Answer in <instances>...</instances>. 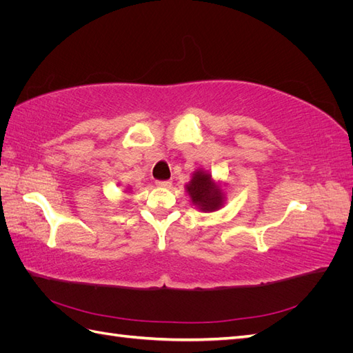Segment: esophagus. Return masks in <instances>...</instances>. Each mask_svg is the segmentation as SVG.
<instances>
[{"label":"esophagus","mask_w":353,"mask_h":353,"mask_svg":"<svg viewBox=\"0 0 353 353\" xmlns=\"http://www.w3.org/2000/svg\"><path fill=\"white\" fill-rule=\"evenodd\" d=\"M170 181L169 179H166V181H156V185H159V187H170Z\"/></svg>","instance_id":"34e87169"}]
</instances>
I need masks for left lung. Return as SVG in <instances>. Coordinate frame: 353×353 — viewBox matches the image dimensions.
Listing matches in <instances>:
<instances>
[{
    "label": "left lung",
    "instance_id": "8db88e82",
    "mask_svg": "<svg viewBox=\"0 0 353 353\" xmlns=\"http://www.w3.org/2000/svg\"><path fill=\"white\" fill-rule=\"evenodd\" d=\"M185 188L191 197V201L197 205L203 212L215 210L223 201L221 188L212 183L209 174L200 172V170L193 174V179L190 181V184Z\"/></svg>",
    "mask_w": 353,
    "mask_h": 353
}]
</instances>
